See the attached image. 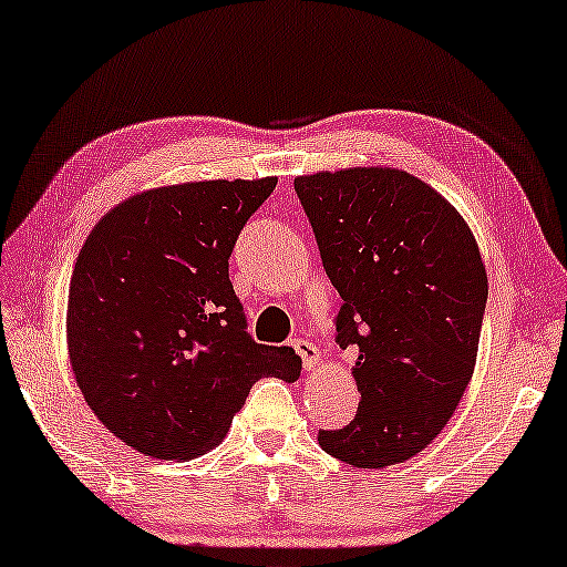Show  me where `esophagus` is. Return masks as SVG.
I'll list each match as a JSON object with an SVG mask.
<instances>
[{
  "mask_svg": "<svg viewBox=\"0 0 567 567\" xmlns=\"http://www.w3.org/2000/svg\"><path fill=\"white\" fill-rule=\"evenodd\" d=\"M291 346H293V350L298 352V355H301L303 370H306V372H313V370L318 368V362H320L318 348L311 343V340H303V338H296Z\"/></svg>",
  "mask_w": 567,
  "mask_h": 567,
  "instance_id": "obj_1",
  "label": "esophagus"
}]
</instances>
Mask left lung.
<instances>
[{"mask_svg":"<svg viewBox=\"0 0 567 567\" xmlns=\"http://www.w3.org/2000/svg\"><path fill=\"white\" fill-rule=\"evenodd\" d=\"M293 187L343 298L338 343L358 348L355 420L318 444L358 468L408 462L472 382L488 296L482 251L452 202L404 169H320Z\"/></svg>","mask_w":567,"mask_h":567,"instance_id":"obj_1","label":"left lung"}]
</instances>
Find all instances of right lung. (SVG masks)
<instances>
[{
    "instance_id": "1",
    "label": "right lung",
    "mask_w": 567,
    "mask_h": 567,
    "mask_svg": "<svg viewBox=\"0 0 567 567\" xmlns=\"http://www.w3.org/2000/svg\"><path fill=\"white\" fill-rule=\"evenodd\" d=\"M279 177L151 187L95 221L69 284L71 370L93 414L151 458L227 436L251 384L301 378L291 348L254 343L229 254Z\"/></svg>"
}]
</instances>
